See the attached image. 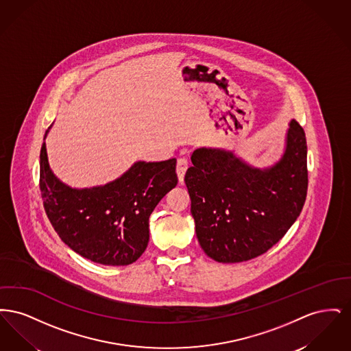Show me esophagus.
Segmentation results:
<instances>
[{
    "mask_svg": "<svg viewBox=\"0 0 351 351\" xmlns=\"http://www.w3.org/2000/svg\"><path fill=\"white\" fill-rule=\"evenodd\" d=\"M188 168V160L185 158L178 159V165H176V173H178V179L179 184H184V175L186 172Z\"/></svg>",
    "mask_w": 351,
    "mask_h": 351,
    "instance_id": "obj_1",
    "label": "esophagus"
}]
</instances>
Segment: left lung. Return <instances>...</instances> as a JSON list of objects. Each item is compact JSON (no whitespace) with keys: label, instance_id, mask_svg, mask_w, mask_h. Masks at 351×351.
I'll return each mask as SVG.
<instances>
[{"label":"left lung","instance_id":"1","mask_svg":"<svg viewBox=\"0 0 351 351\" xmlns=\"http://www.w3.org/2000/svg\"><path fill=\"white\" fill-rule=\"evenodd\" d=\"M184 182L201 249L219 263L256 258L300 216L308 189L306 139L292 119L279 160L259 168L234 151L200 147Z\"/></svg>","mask_w":351,"mask_h":351}]
</instances>
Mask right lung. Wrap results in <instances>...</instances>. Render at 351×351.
I'll list each match as a JSON object with an SVG mask.
<instances>
[{
	"instance_id": "add662e5",
	"label": "right lung",
	"mask_w": 351,
	"mask_h": 351,
	"mask_svg": "<svg viewBox=\"0 0 351 351\" xmlns=\"http://www.w3.org/2000/svg\"><path fill=\"white\" fill-rule=\"evenodd\" d=\"M176 184L172 158L139 160L113 182L72 188L52 172L46 142L40 149V192L55 232L69 249L105 266L132 265L145 252L150 215Z\"/></svg>"
}]
</instances>
